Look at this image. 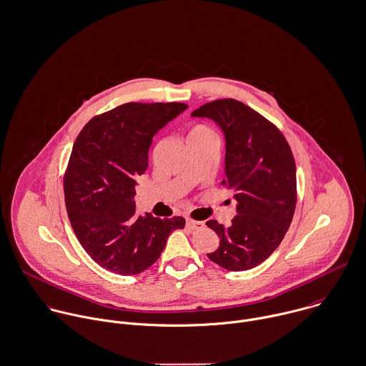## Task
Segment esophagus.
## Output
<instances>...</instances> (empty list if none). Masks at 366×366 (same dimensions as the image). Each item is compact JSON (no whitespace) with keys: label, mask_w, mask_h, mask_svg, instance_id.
Here are the masks:
<instances>
[{"label":"esophagus","mask_w":366,"mask_h":366,"mask_svg":"<svg viewBox=\"0 0 366 366\" xmlns=\"http://www.w3.org/2000/svg\"><path fill=\"white\" fill-rule=\"evenodd\" d=\"M187 227L192 229V230H202V229L204 227V223H203V222L193 220V219H189V220H187Z\"/></svg>","instance_id":"34e87169"}]
</instances>
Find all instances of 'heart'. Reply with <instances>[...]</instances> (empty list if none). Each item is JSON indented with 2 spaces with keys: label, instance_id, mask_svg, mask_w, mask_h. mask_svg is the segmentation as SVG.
<instances>
[{
  "label": "heart",
  "instance_id": "obj_1",
  "mask_svg": "<svg viewBox=\"0 0 366 366\" xmlns=\"http://www.w3.org/2000/svg\"><path fill=\"white\" fill-rule=\"evenodd\" d=\"M202 140H216L217 142V133L213 127H210L206 123H193L186 134V142H202Z\"/></svg>",
  "mask_w": 366,
  "mask_h": 366
}]
</instances>
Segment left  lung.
<instances>
[{"label": "left lung", "instance_id": "1", "mask_svg": "<svg viewBox=\"0 0 366 366\" xmlns=\"http://www.w3.org/2000/svg\"><path fill=\"white\" fill-rule=\"evenodd\" d=\"M193 117L210 118L226 134V174L222 184L234 192L237 216L230 227L209 220L220 239L207 257L230 271L265 261L282 242L297 206V173L282 132L243 102L216 99Z\"/></svg>", "mask_w": 366, "mask_h": 366}]
</instances>
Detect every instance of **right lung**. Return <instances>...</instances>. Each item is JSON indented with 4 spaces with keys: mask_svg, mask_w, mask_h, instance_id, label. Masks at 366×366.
I'll return each instance as SVG.
<instances>
[{
    "mask_svg": "<svg viewBox=\"0 0 366 366\" xmlns=\"http://www.w3.org/2000/svg\"><path fill=\"white\" fill-rule=\"evenodd\" d=\"M187 108L129 102L94 117L78 134L64 174L68 217L78 242L101 267L134 275L160 257L183 217L136 214V177L149 164L154 133Z\"/></svg>",
    "mask_w": 366,
    "mask_h": 366,
    "instance_id": "add662e5",
    "label": "right lung"
}]
</instances>
